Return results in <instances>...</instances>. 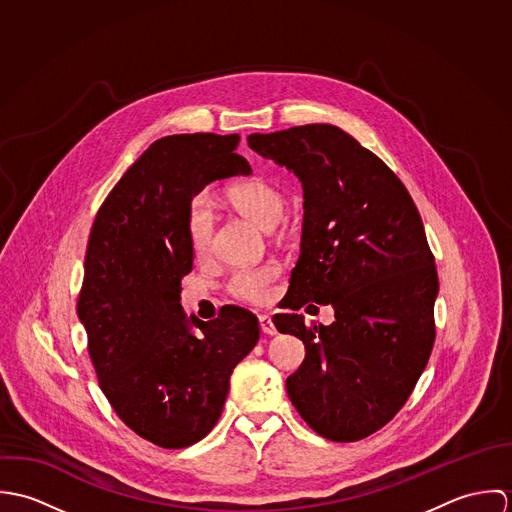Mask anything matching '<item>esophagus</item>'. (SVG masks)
<instances>
[{"label":"esophagus","instance_id":"esophagus-1","mask_svg":"<svg viewBox=\"0 0 512 512\" xmlns=\"http://www.w3.org/2000/svg\"><path fill=\"white\" fill-rule=\"evenodd\" d=\"M258 321H260V331H262L264 335H276V333H278L276 325L272 323V319H270L268 315H258Z\"/></svg>","mask_w":512,"mask_h":512}]
</instances>
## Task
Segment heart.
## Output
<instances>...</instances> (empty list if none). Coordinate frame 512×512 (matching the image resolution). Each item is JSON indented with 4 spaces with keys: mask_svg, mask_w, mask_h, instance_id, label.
I'll return each mask as SVG.
<instances>
[{
    "mask_svg": "<svg viewBox=\"0 0 512 512\" xmlns=\"http://www.w3.org/2000/svg\"><path fill=\"white\" fill-rule=\"evenodd\" d=\"M230 205L252 220L256 226L264 230H272L284 215L286 197L284 193L266 179L254 177L242 183H236L228 189ZM213 232H215V217L213 207L207 195H199L189 209V238L191 248L197 258H207L213 250ZM278 276L274 266L260 268H244L232 274L228 282V292L232 297L244 303L260 305L270 299L272 284Z\"/></svg>",
    "mask_w": 512,
    "mask_h": 512,
    "instance_id": "heart-1",
    "label": "heart"
}]
</instances>
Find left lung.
<instances>
[{
	"mask_svg": "<svg viewBox=\"0 0 512 512\" xmlns=\"http://www.w3.org/2000/svg\"><path fill=\"white\" fill-rule=\"evenodd\" d=\"M248 147L303 187L299 258L290 309L331 303V325L274 317L305 345L286 388L319 436L357 441L388 424L428 365L439 282L422 217L402 181L331 124L250 134Z\"/></svg>",
	"mask_w": 512,
	"mask_h": 512,
	"instance_id": "obj_1",
	"label": "left lung"
}]
</instances>
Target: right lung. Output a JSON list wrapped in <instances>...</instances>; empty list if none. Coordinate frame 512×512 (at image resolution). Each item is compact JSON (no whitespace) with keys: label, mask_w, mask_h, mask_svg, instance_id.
I'll list each match as a JSON object with an SVG mask.
<instances>
[{"label":"right lung","mask_w":512,"mask_h":512,"mask_svg":"<svg viewBox=\"0 0 512 512\" xmlns=\"http://www.w3.org/2000/svg\"><path fill=\"white\" fill-rule=\"evenodd\" d=\"M238 142V134L153 142L102 203L86 246L76 311L100 388L128 428L167 449L213 430L234 366L260 339L258 319L242 307L201 321L179 303L195 258L191 201L217 179L252 173L234 153Z\"/></svg>","instance_id":"1"}]
</instances>
